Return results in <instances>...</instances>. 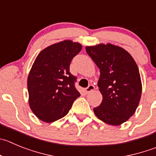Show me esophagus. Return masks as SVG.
Instances as JSON below:
<instances>
[{"label":"esophagus","instance_id":"obj_1","mask_svg":"<svg viewBox=\"0 0 156 156\" xmlns=\"http://www.w3.org/2000/svg\"><path fill=\"white\" fill-rule=\"evenodd\" d=\"M94 86L93 85H88V88H85V92L86 93H89L91 92V91H94Z\"/></svg>","mask_w":156,"mask_h":156}]
</instances>
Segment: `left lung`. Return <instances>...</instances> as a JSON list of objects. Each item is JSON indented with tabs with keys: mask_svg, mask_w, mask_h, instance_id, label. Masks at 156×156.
<instances>
[{
	"mask_svg": "<svg viewBox=\"0 0 156 156\" xmlns=\"http://www.w3.org/2000/svg\"><path fill=\"white\" fill-rule=\"evenodd\" d=\"M100 69L98 86L102 101L95 115L108 125L119 126L133 115L142 95L139 68L130 54L112 44L85 48Z\"/></svg>",
	"mask_w": 156,
	"mask_h": 156,
	"instance_id": "1",
	"label": "left lung"
}]
</instances>
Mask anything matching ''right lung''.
Masks as SVG:
<instances>
[{
    "label": "right lung",
    "mask_w": 156,
    "mask_h": 156,
    "mask_svg": "<svg viewBox=\"0 0 156 156\" xmlns=\"http://www.w3.org/2000/svg\"><path fill=\"white\" fill-rule=\"evenodd\" d=\"M81 48V44L65 40L44 48L36 58L27 78V91L30 109L40 120L49 123L63 118L81 95L69 68Z\"/></svg>",
    "instance_id": "right-lung-1"
}]
</instances>
